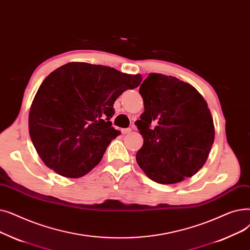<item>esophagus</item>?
Segmentation results:
<instances>
[{
    "label": "esophagus",
    "mask_w": 250,
    "mask_h": 250,
    "mask_svg": "<svg viewBox=\"0 0 250 250\" xmlns=\"http://www.w3.org/2000/svg\"><path fill=\"white\" fill-rule=\"evenodd\" d=\"M131 132V128H126V129H122V133L123 134H127Z\"/></svg>",
    "instance_id": "34e87169"
}]
</instances>
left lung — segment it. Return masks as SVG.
<instances>
[{
  "label": "left lung",
  "mask_w": 250,
  "mask_h": 250,
  "mask_svg": "<svg viewBox=\"0 0 250 250\" xmlns=\"http://www.w3.org/2000/svg\"><path fill=\"white\" fill-rule=\"evenodd\" d=\"M139 93L145 112L135 122L144 138L136 162L152 181L175 184L206 164L215 126L204 97L176 77L149 73Z\"/></svg>",
  "instance_id": "left-lung-1"
}]
</instances>
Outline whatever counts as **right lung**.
Instances as JSON below:
<instances>
[{"label":"right lung","mask_w":250,"mask_h":250,"mask_svg":"<svg viewBox=\"0 0 250 250\" xmlns=\"http://www.w3.org/2000/svg\"><path fill=\"white\" fill-rule=\"evenodd\" d=\"M141 81L140 74L83 62L65 64L46 76L28 117L31 141L46 167L67 178L90 172L120 134L110 121L115 101Z\"/></svg>","instance_id":"obj_1"}]
</instances>
